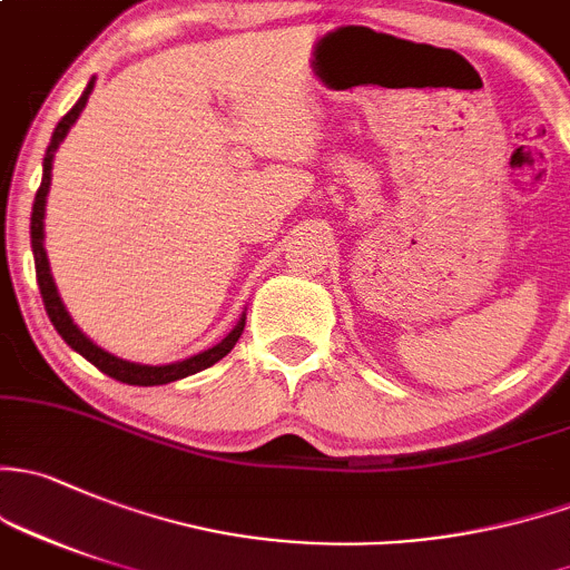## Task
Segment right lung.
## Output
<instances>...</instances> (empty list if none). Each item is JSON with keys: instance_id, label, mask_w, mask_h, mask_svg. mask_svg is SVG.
I'll return each instance as SVG.
<instances>
[{"instance_id": "obj_1", "label": "right lung", "mask_w": 570, "mask_h": 570, "mask_svg": "<svg viewBox=\"0 0 570 570\" xmlns=\"http://www.w3.org/2000/svg\"><path fill=\"white\" fill-rule=\"evenodd\" d=\"M92 87H95V81H89L87 89H83V95L79 98V104H76L68 114H65V117L59 119L57 128H53L51 144H48L46 158H43V183H40L38 194H35L32 226H29V229H32V254H35V273H38L40 297H43L46 314H48V320H51V325L57 327V333L62 335L65 341H68L70 350H76L81 357H87V361L92 363L95 368H100V371H104V374H109L111 380L125 382V385H144V387H147V385H166V382L183 380V376H190V374H196V371L209 368V365L218 363L220 357L229 355V352L235 350L239 335H243L245 316L237 322L235 331L226 335V338L220 341V344H215L213 350L202 352V355L188 357V361L171 363V365H139V363L119 361V357H114V355H109V352L100 350V346H95L92 341H89L87 335H83L79 327L73 325V320H70V314H68V311H65L62 301H59L57 286H53V278H51V269H48V256H46V248H43V218H46L48 185H51L53 153H57L59 141H62L65 136H68L70 125H73L76 119H79V114L83 111V106H87Z\"/></svg>"}]
</instances>
